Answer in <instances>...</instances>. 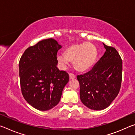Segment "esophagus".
<instances>
[{"label": "esophagus", "instance_id": "1", "mask_svg": "<svg viewBox=\"0 0 135 135\" xmlns=\"http://www.w3.org/2000/svg\"><path fill=\"white\" fill-rule=\"evenodd\" d=\"M69 77H70V79H71V80L76 78V76H75L74 74H73V73H70Z\"/></svg>", "mask_w": 135, "mask_h": 135}]
</instances>
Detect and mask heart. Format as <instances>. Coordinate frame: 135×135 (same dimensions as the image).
I'll return each mask as SVG.
<instances>
[{
  "label": "heart",
  "instance_id": "1",
  "mask_svg": "<svg viewBox=\"0 0 135 135\" xmlns=\"http://www.w3.org/2000/svg\"><path fill=\"white\" fill-rule=\"evenodd\" d=\"M98 56V51L92 43L85 42L74 44L66 48L64 55L57 56V60L63 66L74 62V67L79 72L89 70L95 64Z\"/></svg>",
  "mask_w": 135,
  "mask_h": 135
}]
</instances>
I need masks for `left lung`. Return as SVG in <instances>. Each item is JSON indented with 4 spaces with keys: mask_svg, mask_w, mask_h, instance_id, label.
I'll return each mask as SVG.
<instances>
[{
    "mask_svg": "<svg viewBox=\"0 0 135 135\" xmlns=\"http://www.w3.org/2000/svg\"><path fill=\"white\" fill-rule=\"evenodd\" d=\"M106 51L92 70L77 79L82 103L94 110L110 105L117 97L122 81V59L114 47L103 43Z\"/></svg>",
    "mask_w": 135,
    "mask_h": 135,
    "instance_id": "8db88e82",
    "label": "left lung"
}]
</instances>
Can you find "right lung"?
Returning <instances> with one entry per match:
<instances>
[{"mask_svg":"<svg viewBox=\"0 0 135 135\" xmlns=\"http://www.w3.org/2000/svg\"><path fill=\"white\" fill-rule=\"evenodd\" d=\"M61 46L53 38L41 40L27 48L19 62L22 95L40 111L56 106L60 100L69 75L57 68V52Z\"/></svg>","mask_w":135,"mask_h":135,"instance_id":"add662e5","label":"right lung"}]
</instances>
